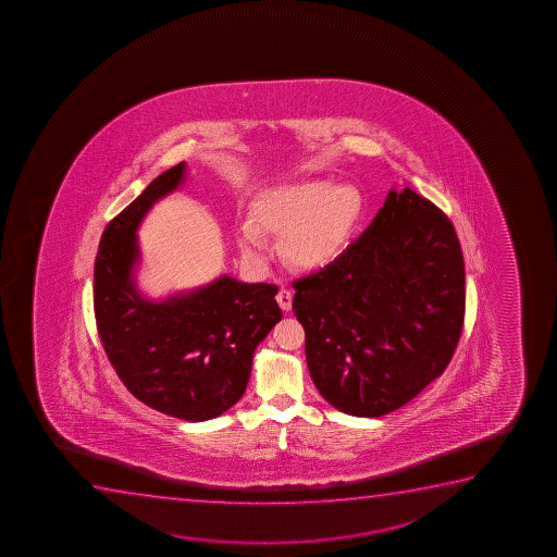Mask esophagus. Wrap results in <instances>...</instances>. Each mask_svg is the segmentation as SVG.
Masks as SVG:
<instances>
[{"label": "esophagus", "instance_id": "34e87169", "mask_svg": "<svg viewBox=\"0 0 557 557\" xmlns=\"http://www.w3.org/2000/svg\"><path fill=\"white\" fill-rule=\"evenodd\" d=\"M275 300H277L280 308H282L285 313H288L290 308H293V293H290L288 288H282V290L277 293V296H275Z\"/></svg>", "mask_w": 557, "mask_h": 557}]
</instances>
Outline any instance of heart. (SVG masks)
I'll list each match as a JSON object with an SVG mask.
<instances>
[{
	"label": "heart",
	"instance_id": "heart-1",
	"mask_svg": "<svg viewBox=\"0 0 557 557\" xmlns=\"http://www.w3.org/2000/svg\"><path fill=\"white\" fill-rule=\"evenodd\" d=\"M361 194L352 184L301 181L257 201L256 222L238 230L243 253L262 261L264 235L283 236V256L300 269H322L345 251L360 220Z\"/></svg>",
	"mask_w": 557,
	"mask_h": 557
}]
</instances>
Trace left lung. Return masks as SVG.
Masks as SVG:
<instances>
[{
  "label": "left lung",
  "mask_w": 557,
  "mask_h": 557,
  "mask_svg": "<svg viewBox=\"0 0 557 557\" xmlns=\"http://www.w3.org/2000/svg\"><path fill=\"white\" fill-rule=\"evenodd\" d=\"M306 360L330 405L393 412L449 366L462 334L465 257L449 218L412 188L324 269L293 282Z\"/></svg>",
  "instance_id": "left-lung-1"
}]
</instances>
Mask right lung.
<instances>
[{
    "instance_id": "right-lung-1",
    "label": "right lung",
    "mask_w": 557,
    "mask_h": 557,
    "mask_svg": "<svg viewBox=\"0 0 557 557\" xmlns=\"http://www.w3.org/2000/svg\"><path fill=\"white\" fill-rule=\"evenodd\" d=\"M184 171V162L173 165L108 223L92 304L108 360L128 392L158 412L196 423L243 397L257 345L282 321V309L275 285L230 275L162 301L139 293L136 231L152 205L183 184Z\"/></svg>"
}]
</instances>
